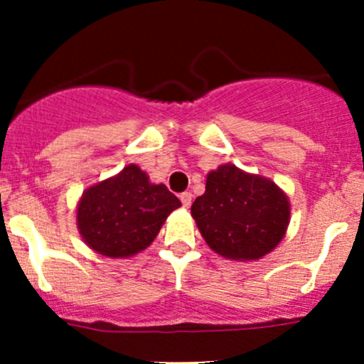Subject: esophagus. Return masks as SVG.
I'll return each instance as SVG.
<instances>
[{"mask_svg":"<svg viewBox=\"0 0 364 364\" xmlns=\"http://www.w3.org/2000/svg\"><path fill=\"white\" fill-rule=\"evenodd\" d=\"M192 193L190 192H183L181 196H179V199H181V203H183V205H185V208H188L190 204H192Z\"/></svg>","mask_w":364,"mask_h":364,"instance_id":"1","label":"esophagus"}]
</instances>
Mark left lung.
I'll use <instances>...</instances> for the list:
<instances>
[{"label": "left lung", "mask_w": 364, "mask_h": 364, "mask_svg": "<svg viewBox=\"0 0 364 364\" xmlns=\"http://www.w3.org/2000/svg\"><path fill=\"white\" fill-rule=\"evenodd\" d=\"M192 216L211 250L227 259L255 260L285 236L291 205L273 181L227 164L208 174Z\"/></svg>", "instance_id": "obj_1"}]
</instances>
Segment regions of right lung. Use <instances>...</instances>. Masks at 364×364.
Wrapping results in <instances>:
<instances>
[{
	"mask_svg": "<svg viewBox=\"0 0 364 364\" xmlns=\"http://www.w3.org/2000/svg\"><path fill=\"white\" fill-rule=\"evenodd\" d=\"M179 205L167 186L151 185L146 172L128 165L84 192L77 208V227L95 252L130 257L153 243L161 223Z\"/></svg>",
	"mask_w": 364,
	"mask_h": 364,
	"instance_id": "right-lung-1",
	"label": "right lung"
}]
</instances>
